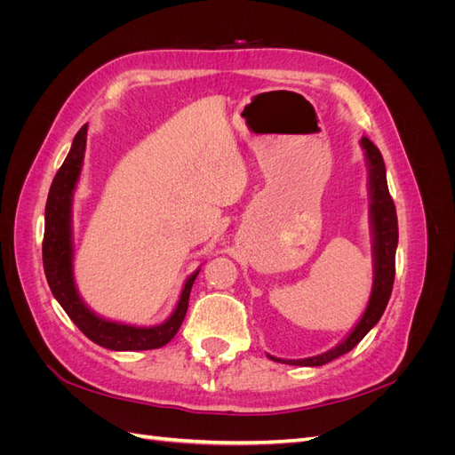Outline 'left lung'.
Listing matches in <instances>:
<instances>
[{
  "mask_svg": "<svg viewBox=\"0 0 455 455\" xmlns=\"http://www.w3.org/2000/svg\"><path fill=\"white\" fill-rule=\"evenodd\" d=\"M361 148L364 151L366 167H368V220H370V235H371V261H374V281H371V292L368 306L363 316L353 326L351 332L343 338L336 347L326 353L307 356V359H277L267 355L271 361L294 366H323L338 356L349 353L371 328H374L381 315L387 307L391 298L393 281H395V254L398 244V224L395 203L389 196L387 174H385V163L379 149L371 144L366 136L361 139Z\"/></svg>",
  "mask_w": 455,
  "mask_h": 455,
  "instance_id": "1",
  "label": "left lung"
}]
</instances>
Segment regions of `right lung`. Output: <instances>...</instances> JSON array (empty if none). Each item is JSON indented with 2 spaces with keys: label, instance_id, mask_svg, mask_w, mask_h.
Wrapping results in <instances>:
<instances>
[{
  "label": "right lung",
  "instance_id": "obj_1",
  "mask_svg": "<svg viewBox=\"0 0 455 455\" xmlns=\"http://www.w3.org/2000/svg\"><path fill=\"white\" fill-rule=\"evenodd\" d=\"M87 148V125L79 129L72 142L70 154L51 184L45 204V235H44V269L52 296L70 316L74 324L96 346L112 351H146L167 346L180 328L194 281L201 266L186 279L180 298L169 319L156 326H136L106 319L94 313L79 296L74 277V194L84 169Z\"/></svg>",
  "mask_w": 455,
  "mask_h": 455
}]
</instances>
